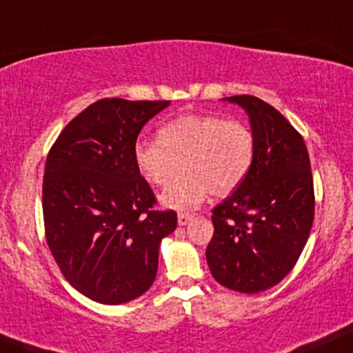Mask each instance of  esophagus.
<instances>
[{"mask_svg": "<svg viewBox=\"0 0 353 353\" xmlns=\"http://www.w3.org/2000/svg\"><path fill=\"white\" fill-rule=\"evenodd\" d=\"M193 219H194L193 213L181 212L179 215H177V222H179V225H188V223H190Z\"/></svg>", "mask_w": 353, "mask_h": 353, "instance_id": "esophagus-1", "label": "esophagus"}]
</instances>
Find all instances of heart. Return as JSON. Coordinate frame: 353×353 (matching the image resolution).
I'll use <instances>...</instances> for the list:
<instances>
[{
	"mask_svg": "<svg viewBox=\"0 0 353 353\" xmlns=\"http://www.w3.org/2000/svg\"><path fill=\"white\" fill-rule=\"evenodd\" d=\"M254 159V137L241 121L213 114H186L159 130V140H141L134 147V163L150 184L165 188L181 170L186 172L163 193L170 208L199 205L212 191L232 193Z\"/></svg>",
	"mask_w": 353,
	"mask_h": 353,
	"instance_id": "1",
	"label": "heart"
}]
</instances>
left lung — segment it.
<instances>
[{"label": "left lung", "instance_id": "obj_1", "mask_svg": "<svg viewBox=\"0 0 353 353\" xmlns=\"http://www.w3.org/2000/svg\"><path fill=\"white\" fill-rule=\"evenodd\" d=\"M251 117L254 159L229 198L212 210L206 261L220 285L259 294L297 263L314 220V183L302 134L268 102L234 95Z\"/></svg>", "mask_w": 353, "mask_h": 353}]
</instances>
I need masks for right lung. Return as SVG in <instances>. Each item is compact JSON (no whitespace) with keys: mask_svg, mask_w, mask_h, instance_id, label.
<instances>
[{"mask_svg":"<svg viewBox=\"0 0 353 353\" xmlns=\"http://www.w3.org/2000/svg\"><path fill=\"white\" fill-rule=\"evenodd\" d=\"M169 101L101 99L66 124L46 160L49 251L80 294L123 304L150 288L160 241L177 225L134 163L141 128Z\"/></svg>","mask_w":353,"mask_h":353,"instance_id":"add662e5","label":"right lung"}]
</instances>
